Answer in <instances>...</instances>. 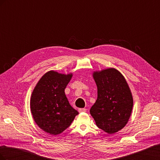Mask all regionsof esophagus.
<instances>
[{
    "instance_id": "34e87169",
    "label": "esophagus",
    "mask_w": 160,
    "mask_h": 160,
    "mask_svg": "<svg viewBox=\"0 0 160 160\" xmlns=\"http://www.w3.org/2000/svg\"><path fill=\"white\" fill-rule=\"evenodd\" d=\"M87 109L85 108H80L79 109V112L82 113V112H86Z\"/></svg>"
}]
</instances>
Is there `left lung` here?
I'll list each match as a JSON object with an SVG mask.
<instances>
[{
    "label": "left lung",
    "mask_w": 160,
    "mask_h": 160,
    "mask_svg": "<svg viewBox=\"0 0 160 160\" xmlns=\"http://www.w3.org/2000/svg\"><path fill=\"white\" fill-rule=\"evenodd\" d=\"M98 99L90 109L99 128L108 134L122 129L132 114L133 99L123 75L115 68L93 72Z\"/></svg>",
    "instance_id": "1"
}]
</instances>
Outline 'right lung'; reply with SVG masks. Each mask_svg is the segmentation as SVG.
Returning a JSON list of instances; mask_svg holds the SVG:
<instances>
[{
    "instance_id": "add662e5",
    "label": "right lung",
    "mask_w": 160,
    "mask_h": 160,
    "mask_svg": "<svg viewBox=\"0 0 160 160\" xmlns=\"http://www.w3.org/2000/svg\"><path fill=\"white\" fill-rule=\"evenodd\" d=\"M72 77V72L49 71L42 76L32 92L30 108L33 119L42 130L51 135L64 132L79 114L65 93Z\"/></svg>"
}]
</instances>
